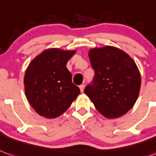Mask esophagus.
<instances>
[{
    "label": "esophagus",
    "mask_w": 156,
    "mask_h": 156,
    "mask_svg": "<svg viewBox=\"0 0 156 156\" xmlns=\"http://www.w3.org/2000/svg\"><path fill=\"white\" fill-rule=\"evenodd\" d=\"M79 89L81 90V92H83V89H84V85L83 84H81V85L79 86Z\"/></svg>",
    "instance_id": "obj_1"
}]
</instances>
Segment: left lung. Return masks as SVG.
Here are the masks:
<instances>
[{
  "mask_svg": "<svg viewBox=\"0 0 156 156\" xmlns=\"http://www.w3.org/2000/svg\"><path fill=\"white\" fill-rule=\"evenodd\" d=\"M89 57L94 77L84 93L105 117L116 118L126 114L134 105L141 85L133 60L112 46L91 49Z\"/></svg>",
  "mask_w": 156,
  "mask_h": 156,
  "instance_id": "8db88e82",
  "label": "left lung"
}]
</instances>
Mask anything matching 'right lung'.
<instances>
[{
  "label": "right lung",
  "mask_w": 156,
  "mask_h": 156,
  "mask_svg": "<svg viewBox=\"0 0 156 156\" xmlns=\"http://www.w3.org/2000/svg\"><path fill=\"white\" fill-rule=\"evenodd\" d=\"M74 53L75 51L49 49L37 55L27 68L25 94L40 116L46 118L61 116L80 94L66 67Z\"/></svg>",
  "instance_id": "obj_1"
}]
</instances>
